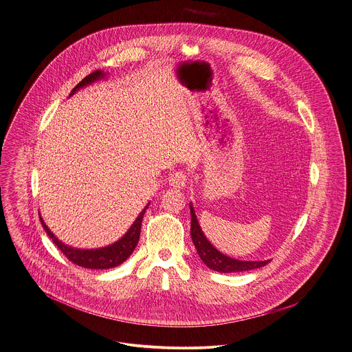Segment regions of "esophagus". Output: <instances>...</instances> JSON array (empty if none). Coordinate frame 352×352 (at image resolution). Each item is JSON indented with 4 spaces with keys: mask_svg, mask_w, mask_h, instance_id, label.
<instances>
[{
    "mask_svg": "<svg viewBox=\"0 0 352 352\" xmlns=\"http://www.w3.org/2000/svg\"><path fill=\"white\" fill-rule=\"evenodd\" d=\"M168 182H170V185H171L173 188H175V189H182V188L186 185V182H188V175H186V173L182 171V170L175 171V173L170 174Z\"/></svg>",
    "mask_w": 352,
    "mask_h": 352,
    "instance_id": "1",
    "label": "esophagus"
}]
</instances>
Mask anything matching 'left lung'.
<instances>
[{"mask_svg": "<svg viewBox=\"0 0 352 352\" xmlns=\"http://www.w3.org/2000/svg\"><path fill=\"white\" fill-rule=\"evenodd\" d=\"M190 214H192V223H190L192 240L195 243V250H197L201 261L209 269L220 272V273H239V272H248V270L259 269V267H263L267 263H270V261H258V262L237 261V259L221 254L208 241L205 234H202L192 205H190Z\"/></svg>", "mask_w": 352, "mask_h": 352, "instance_id": "left-lung-1", "label": "left lung"}]
</instances>
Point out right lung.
<instances>
[{"mask_svg": "<svg viewBox=\"0 0 352 352\" xmlns=\"http://www.w3.org/2000/svg\"><path fill=\"white\" fill-rule=\"evenodd\" d=\"M104 73L100 70H96L93 73H90L87 77L82 79L78 85L73 89L72 94H74L76 90H78L79 87L86 86L97 79L102 78ZM70 94V96H72ZM150 202L146 205V208L140 212V214L138 216V219L135 220V223L132 224V227L129 228V231L124 234L118 241L112 245L104 247V248H98V250H78V248H73V247H67L65 245L62 241H59L54 234L48 230V227L44 224L43 219L40 217V223L43 226V228L45 230L47 234L50 236V239H52V241L55 243V245L63 252V255L73 263L78 265L80 267L85 269H96V270H102V269H112L116 267L118 265H121L124 261H126V258L133 252L138 241H139V236H140V230H142V220L144 217L146 209H148Z\"/></svg>", "mask_w": 352, "mask_h": 352, "instance_id": "add662e5", "label": "right lung"}]
</instances>
